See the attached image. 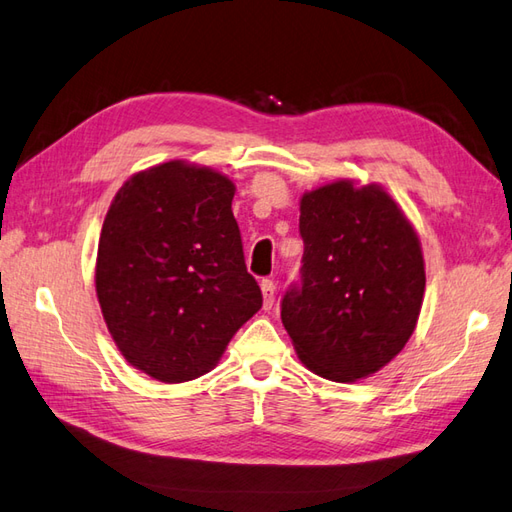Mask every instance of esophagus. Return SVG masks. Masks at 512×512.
<instances>
[{"label": "esophagus", "instance_id": "esophagus-1", "mask_svg": "<svg viewBox=\"0 0 512 512\" xmlns=\"http://www.w3.org/2000/svg\"><path fill=\"white\" fill-rule=\"evenodd\" d=\"M261 294H264V310H270L272 303H275V283L272 279H261Z\"/></svg>", "mask_w": 512, "mask_h": 512}]
</instances>
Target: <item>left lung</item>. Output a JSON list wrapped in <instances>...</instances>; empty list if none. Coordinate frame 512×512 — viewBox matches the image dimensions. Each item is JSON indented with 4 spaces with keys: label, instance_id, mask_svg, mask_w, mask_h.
I'll use <instances>...</instances> for the list:
<instances>
[{
    "label": "left lung",
    "instance_id": "left-lung-1",
    "mask_svg": "<svg viewBox=\"0 0 512 512\" xmlns=\"http://www.w3.org/2000/svg\"><path fill=\"white\" fill-rule=\"evenodd\" d=\"M301 281L281 320L301 362L331 382L377 373L417 327L425 268L419 237L384 189L338 181L301 198Z\"/></svg>",
    "mask_w": 512,
    "mask_h": 512
}]
</instances>
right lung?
Returning <instances> with one entry per match:
<instances>
[{
    "label": "right lung",
    "instance_id": "right-lung-1",
    "mask_svg": "<svg viewBox=\"0 0 512 512\" xmlns=\"http://www.w3.org/2000/svg\"><path fill=\"white\" fill-rule=\"evenodd\" d=\"M235 185L209 168L161 163L122 185L106 213L95 290L124 358L165 384L209 373L259 312Z\"/></svg>",
    "mask_w": 512,
    "mask_h": 512
}]
</instances>
